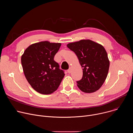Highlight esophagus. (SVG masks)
I'll return each instance as SVG.
<instances>
[{"label": "esophagus", "instance_id": "1", "mask_svg": "<svg viewBox=\"0 0 133 133\" xmlns=\"http://www.w3.org/2000/svg\"><path fill=\"white\" fill-rule=\"evenodd\" d=\"M67 72H68L69 74H70V73H71V68L70 67L68 69Z\"/></svg>", "mask_w": 133, "mask_h": 133}]
</instances>
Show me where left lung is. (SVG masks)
<instances>
[{
    "label": "left lung",
    "mask_w": 133,
    "mask_h": 133,
    "mask_svg": "<svg viewBox=\"0 0 133 133\" xmlns=\"http://www.w3.org/2000/svg\"><path fill=\"white\" fill-rule=\"evenodd\" d=\"M77 55L83 68L82 78L77 81L82 91L91 93L98 90L107 76L109 61L104 47L91 40H81L67 44Z\"/></svg>",
    "instance_id": "left-lung-1"
}]
</instances>
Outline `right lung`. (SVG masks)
<instances>
[{"label":"right lung","instance_id":"1","mask_svg":"<svg viewBox=\"0 0 133 133\" xmlns=\"http://www.w3.org/2000/svg\"><path fill=\"white\" fill-rule=\"evenodd\" d=\"M61 43L41 42L29 46L22 56L23 71L29 84L37 92L50 94L58 88L65 74L54 60Z\"/></svg>","mask_w":133,"mask_h":133}]
</instances>
